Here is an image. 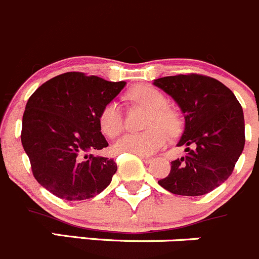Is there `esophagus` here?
Listing matches in <instances>:
<instances>
[{"label": "esophagus", "instance_id": "esophagus-1", "mask_svg": "<svg viewBox=\"0 0 259 259\" xmlns=\"http://www.w3.org/2000/svg\"><path fill=\"white\" fill-rule=\"evenodd\" d=\"M141 157V160L143 161L145 163H150L151 161H152V157H150V156H145V155H138Z\"/></svg>", "mask_w": 259, "mask_h": 259}]
</instances>
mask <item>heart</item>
I'll list each match as a JSON object with an SVG mask.
<instances>
[{
  "label": "heart",
  "instance_id": "1",
  "mask_svg": "<svg viewBox=\"0 0 259 259\" xmlns=\"http://www.w3.org/2000/svg\"><path fill=\"white\" fill-rule=\"evenodd\" d=\"M127 98L133 103L151 109L147 127L143 133H123L112 145L116 153L151 155L162 148L167 142L168 135H175L180 130L178 114L168 108L166 97L158 89L151 85H137L127 93ZM99 128L108 137H114L122 128V113L116 102H109L102 108L98 116Z\"/></svg>",
  "mask_w": 259,
  "mask_h": 259
}]
</instances>
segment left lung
Wrapping results in <instances>:
<instances>
[{"label":"left lung","mask_w":259,"mask_h":259,"mask_svg":"<svg viewBox=\"0 0 259 259\" xmlns=\"http://www.w3.org/2000/svg\"><path fill=\"white\" fill-rule=\"evenodd\" d=\"M153 85L171 97L185 118L178 146L186 155L171 162L158 181L175 195L199 196L222 185L233 172L244 148L242 106L229 88L210 76H163Z\"/></svg>","instance_id":"1"}]
</instances>
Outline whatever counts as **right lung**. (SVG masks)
Instances as JSON below:
<instances>
[{"instance_id": "right-lung-1", "label": "right lung", "mask_w": 259, "mask_h": 259, "mask_svg": "<svg viewBox=\"0 0 259 259\" xmlns=\"http://www.w3.org/2000/svg\"><path fill=\"white\" fill-rule=\"evenodd\" d=\"M126 81L64 73L34 92L22 116L21 142L35 179L64 200L94 198L111 184L117 165L94 156L107 147L98 116Z\"/></svg>"}]
</instances>
